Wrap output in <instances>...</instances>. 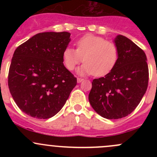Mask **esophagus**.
<instances>
[{
	"label": "esophagus",
	"mask_w": 157,
	"mask_h": 157,
	"mask_svg": "<svg viewBox=\"0 0 157 157\" xmlns=\"http://www.w3.org/2000/svg\"><path fill=\"white\" fill-rule=\"evenodd\" d=\"M83 80V78H80V77H78L77 78V83H80V82H82Z\"/></svg>",
	"instance_id": "34e87169"
}]
</instances>
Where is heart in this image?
Instances as JSON below:
<instances>
[{"instance_id":"b5f03b06","label":"heart","mask_w":157,"mask_h":157,"mask_svg":"<svg viewBox=\"0 0 157 157\" xmlns=\"http://www.w3.org/2000/svg\"><path fill=\"white\" fill-rule=\"evenodd\" d=\"M76 49L67 47L63 51L64 65L69 71L75 69L80 63H85L79 70L80 74H94L102 77L113 70L118 58L116 44L104 38L86 34L76 42Z\"/></svg>"}]
</instances>
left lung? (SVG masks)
<instances>
[{
  "mask_svg": "<svg viewBox=\"0 0 157 157\" xmlns=\"http://www.w3.org/2000/svg\"><path fill=\"white\" fill-rule=\"evenodd\" d=\"M115 42L118 48L116 65L104 77L93 80L89 94L93 109L107 119H118L131 114L146 93L149 80L144 52L121 35Z\"/></svg>",
  "mask_w": 157,
  "mask_h": 157,
  "instance_id": "obj_1",
  "label": "left lung"
}]
</instances>
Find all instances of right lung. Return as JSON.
I'll list each match as a JSON object with an SVG mask.
<instances>
[{
  "instance_id": "right-lung-1",
  "label": "right lung",
  "mask_w": 157,
  "mask_h": 157,
  "mask_svg": "<svg viewBox=\"0 0 157 157\" xmlns=\"http://www.w3.org/2000/svg\"><path fill=\"white\" fill-rule=\"evenodd\" d=\"M70 36L67 32L38 33L14 52L9 90L17 106L29 116L52 118L62 109L77 85V78L63 64V51Z\"/></svg>"
}]
</instances>
